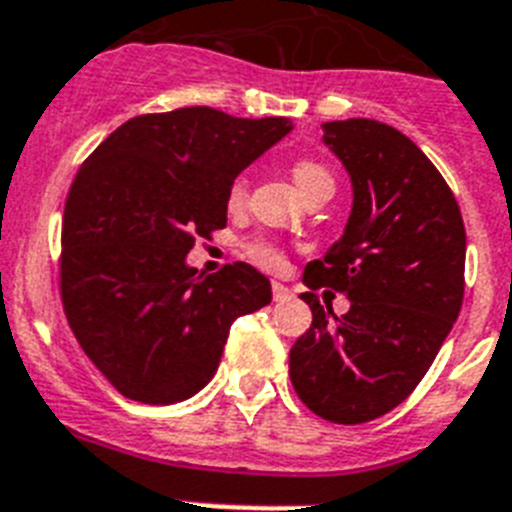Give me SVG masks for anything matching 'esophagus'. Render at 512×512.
Masks as SVG:
<instances>
[{"label":"esophagus","mask_w":512,"mask_h":512,"mask_svg":"<svg viewBox=\"0 0 512 512\" xmlns=\"http://www.w3.org/2000/svg\"><path fill=\"white\" fill-rule=\"evenodd\" d=\"M272 295H274V300L292 298L290 287H285V285H282V282H274V285H272Z\"/></svg>","instance_id":"esophagus-1"}]
</instances>
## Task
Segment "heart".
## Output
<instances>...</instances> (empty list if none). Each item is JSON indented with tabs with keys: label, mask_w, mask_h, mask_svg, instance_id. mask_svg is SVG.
<instances>
[{
	"label": "heart",
	"mask_w": 512,
	"mask_h": 512,
	"mask_svg": "<svg viewBox=\"0 0 512 512\" xmlns=\"http://www.w3.org/2000/svg\"><path fill=\"white\" fill-rule=\"evenodd\" d=\"M292 178L298 183V189L303 191V196L313 194L318 189H334V178H331L329 168H323L318 160H298V163L292 165ZM248 199V176H238L227 191V204L230 209H240L246 204ZM248 253H251V259L256 264L266 266V269H279L282 266V251H279L274 243L269 240H253L251 246H248Z\"/></svg>",
	"instance_id": "heart-1"
}]
</instances>
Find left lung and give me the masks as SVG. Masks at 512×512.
<instances>
[{
	"label": "left lung",
	"instance_id": "obj_1",
	"mask_svg": "<svg viewBox=\"0 0 512 512\" xmlns=\"http://www.w3.org/2000/svg\"><path fill=\"white\" fill-rule=\"evenodd\" d=\"M347 168L344 235L305 266L313 323L290 349V381L310 412L360 425L399 406L425 378L464 303L466 230L438 168L399 129L373 119L323 124ZM318 286L350 298L334 317Z\"/></svg>",
	"mask_w": 512,
	"mask_h": 512
}]
</instances>
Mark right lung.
<instances>
[{"instance_id": "right-lung-1", "label": "right lung", "mask_w": 512, "mask_h": 512, "mask_svg": "<svg viewBox=\"0 0 512 512\" xmlns=\"http://www.w3.org/2000/svg\"><path fill=\"white\" fill-rule=\"evenodd\" d=\"M290 129L279 116L176 108L129 119L80 165L61 222V303L121 396H194L220 365L230 323L272 303L251 264L196 277L186 253L227 225L235 176Z\"/></svg>"}]
</instances>
